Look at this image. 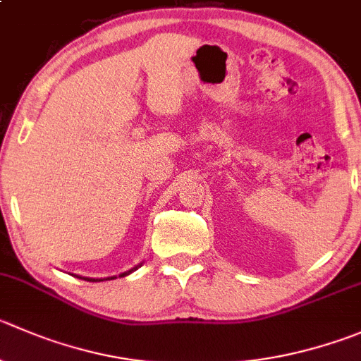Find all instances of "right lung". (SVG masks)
Masks as SVG:
<instances>
[{
	"label": "right lung",
	"instance_id": "add662e5",
	"mask_svg": "<svg viewBox=\"0 0 361 361\" xmlns=\"http://www.w3.org/2000/svg\"><path fill=\"white\" fill-rule=\"evenodd\" d=\"M134 269H135V268H134ZM134 269H130V271H125V274H121L120 277H125V275L132 274V271H134ZM111 279H116V277H111ZM84 281H87V282H99V279H87V277H84Z\"/></svg>",
	"mask_w": 361,
	"mask_h": 361
}]
</instances>
